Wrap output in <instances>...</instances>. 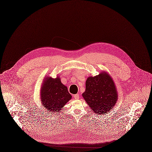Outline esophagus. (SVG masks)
I'll list each match as a JSON object with an SVG mask.
<instances>
[{
  "label": "esophagus",
  "mask_w": 152,
  "mask_h": 152,
  "mask_svg": "<svg viewBox=\"0 0 152 152\" xmlns=\"http://www.w3.org/2000/svg\"><path fill=\"white\" fill-rule=\"evenodd\" d=\"M74 98H75L76 99H78L79 98V94H75V95H74Z\"/></svg>",
  "instance_id": "1"
}]
</instances>
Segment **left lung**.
I'll return each instance as SVG.
<instances>
[{
  "mask_svg": "<svg viewBox=\"0 0 152 152\" xmlns=\"http://www.w3.org/2000/svg\"><path fill=\"white\" fill-rule=\"evenodd\" d=\"M82 95L94 113L99 115H105L110 110L117 99L114 82L106 73L88 77L86 82V91Z\"/></svg>",
  "mask_w": 152,
  "mask_h": 152,
  "instance_id": "left-lung-1",
  "label": "left lung"
}]
</instances>
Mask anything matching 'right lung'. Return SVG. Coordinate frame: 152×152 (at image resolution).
Returning a JSON list of instances; mask_svg holds the SVG:
<instances>
[{
  "mask_svg": "<svg viewBox=\"0 0 152 152\" xmlns=\"http://www.w3.org/2000/svg\"><path fill=\"white\" fill-rule=\"evenodd\" d=\"M41 89V100L45 109L59 112L72 98L67 87L62 84L58 77H46Z\"/></svg>",
  "mask_w": 152,
  "mask_h": 152,
  "instance_id": "right-lung-1",
  "label": "right lung"
}]
</instances>
